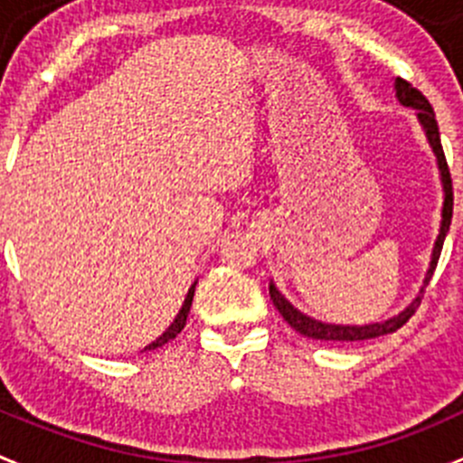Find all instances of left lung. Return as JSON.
Wrapping results in <instances>:
<instances>
[{
    "instance_id": "left-lung-1",
    "label": "left lung",
    "mask_w": 463,
    "mask_h": 463,
    "mask_svg": "<svg viewBox=\"0 0 463 463\" xmlns=\"http://www.w3.org/2000/svg\"><path fill=\"white\" fill-rule=\"evenodd\" d=\"M396 94H398V101H401L402 106H411L419 110V119L425 128V136H428L430 145H432L434 154H437L439 169H441L443 192H446V201H443L441 231H439L437 244H434V250H432V262H430L428 276H425V287H428L430 280H432L434 269H437L439 255H441L443 240H446L448 231H450L452 201H455V196H452V178H450V169H448V163H446V154H443L441 136H439V124H437V119H434V110H432V106H430L428 99H425V94L420 92V90H416L414 85L405 79H396ZM269 294H271V300H273V305H276L278 312H280V317L285 318V321L289 323L296 332H300V335L307 336V339L332 341V344H348V341L353 344V341L375 339V336L396 332L398 327H402L411 317H414V312L419 309V305H420V296H419V298H416L414 303L405 309V312H401L398 317L389 318V321L371 323V326H332V323H321V321H317V318H309V317H305V314H300L298 309H296L294 305H291L289 300H287L285 296H282L273 285H269Z\"/></svg>"
}]
</instances>
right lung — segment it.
<instances>
[{
  "label": "right lung",
  "mask_w": 463,
  "mask_h": 463,
  "mask_svg": "<svg viewBox=\"0 0 463 463\" xmlns=\"http://www.w3.org/2000/svg\"><path fill=\"white\" fill-rule=\"evenodd\" d=\"M194 287H196V285H192V287H190V291H187V298H185V303H183L181 312H178V317L174 318V323H172V326L167 327V332H163V335H160L158 339L154 341V344H149V345H146L145 351H154V348H160V345H165V344H167V341L176 339V335H178V332L183 330V327H185V323H187V314H190V307H192V298H194Z\"/></svg>",
  "instance_id": "right-lung-1"
}]
</instances>
